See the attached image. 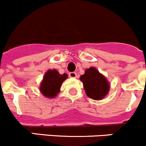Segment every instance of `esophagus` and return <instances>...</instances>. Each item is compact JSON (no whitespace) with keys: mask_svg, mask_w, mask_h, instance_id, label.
<instances>
[{"mask_svg":"<svg viewBox=\"0 0 146 146\" xmlns=\"http://www.w3.org/2000/svg\"><path fill=\"white\" fill-rule=\"evenodd\" d=\"M69 77L73 78H76L77 77V73H75V72H71V73H69Z\"/></svg>","mask_w":146,"mask_h":146,"instance_id":"esophagus-1","label":"esophagus"}]
</instances>
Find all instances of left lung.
Returning <instances> with one entry per match:
<instances>
[{"mask_svg": "<svg viewBox=\"0 0 146 146\" xmlns=\"http://www.w3.org/2000/svg\"><path fill=\"white\" fill-rule=\"evenodd\" d=\"M80 80L83 84V88L88 98L95 100H101L110 92V84L107 78L95 67L85 70Z\"/></svg>", "mask_w": 146, "mask_h": 146, "instance_id": "obj_1", "label": "left lung"}]
</instances>
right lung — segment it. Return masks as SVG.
I'll list each match as a JSON object with an SVG mask.
<instances>
[{"label":"right lung","mask_w":146,"mask_h":146,"mask_svg":"<svg viewBox=\"0 0 146 146\" xmlns=\"http://www.w3.org/2000/svg\"><path fill=\"white\" fill-rule=\"evenodd\" d=\"M67 78L66 73L60 74L56 69H49L45 73L40 83V92L46 98H54L60 92L62 83Z\"/></svg>","instance_id":"right-lung-1"}]
</instances>
